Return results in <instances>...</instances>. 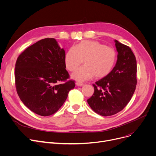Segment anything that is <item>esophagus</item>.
Instances as JSON below:
<instances>
[{"instance_id": "esophagus-1", "label": "esophagus", "mask_w": 156, "mask_h": 156, "mask_svg": "<svg viewBox=\"0 0 156 156\" xmlns=\"http://www.w3.org/2000/svg\"><path fill=\"white\" fill-rule=\"evenodd\" d=\"M76 85L77 86H80V87H81V86H83V85H84V84H83V83H81V82H76Z\"/></svg>"}]
</instances>
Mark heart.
Masks as SVG:
<instances>
[{
    "instance_id": "b5f03b06",
    "label": "heart",
    "mask_w": 156,
    "mask_h": 156,
    "mask_svg": "<svg viewBox=\"0 0 156 156\" xmlns=\"http://www.w3.org/2000/svg\"><path fill=\"white\" fill-rule=\"evenodd\" d=\"M116 61V52L111 47L95 40H83L71 47L66 54L64 62L69 71H75L72 78L83 81L94 76L102 78L108 76Z\"/></svg>"
}]
</instances>
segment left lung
<instances>
[{
    "mask_svg": "<svg viewBox=\"0 0 156 156\" xmlns=\"http://www.w3.org/2000/svg\"><path fill=\"white\" fill-rule=\"evenodd\" d=\"M118 59L108 76L94 84V93L87 100L90 107L102 116L120 112L128 104L135 92L137 83V65L131 48L115 40Z\"/></svg>",
    "mask_w": 156,
    "mask_h": 156,
    "instance_id": "left-lung-1",
    "label": "left lung"
}]
</instances>
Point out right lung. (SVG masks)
I'll return each instance as SVG.
<instances>
[{
  "mask_svg": "<svg viewBox=\"0 0 156 156\" xmlns=\"http://www.w3.org/2000/svg\"><path fill=\"white\" fill-rule=\"evenodd\" d=\"M65 51L55 38L39 40L24 50L15 65V85L21 101L42 116L52 115L75 87L64 62Z\"/></svg>",
  "mask_w": 156,
  "mask_h": 156,
  "instance_id": "right-lung-1",
  "label": "right lung"
}]
</instances>
